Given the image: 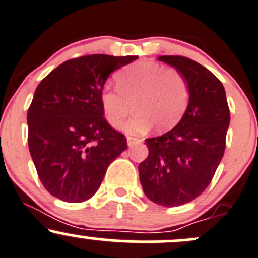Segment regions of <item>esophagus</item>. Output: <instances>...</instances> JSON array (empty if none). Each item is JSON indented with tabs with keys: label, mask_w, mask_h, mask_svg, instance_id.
Listing matches in <instances>:
<instances>
[{
	"label": "esophagus",
	"mask_w": 258,
	"mask_h": 258,
	"mask_svg": "<svg viewBox=\"0 0 258 258\" xmlns=\"http://www.w3.org/2000/svg\"><path fill=\"white\" fill-rule=\"evenodd\" d=\"M140 142H142V140L138 139V138H133V137L126 138V143H128L129 147H133V145H135V144H139Z\"/></svg>",
	"instance_id": "34e87169"
}]
</instances>
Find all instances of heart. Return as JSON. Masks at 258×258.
I'll list each match as a JSON object with an SVG mask.
<instances>
[{"label":"heart","instance_id":"heart-1","mask_svg":"<svg viewBox=\"0 0 258 258\" xmlns=\"http://www.w3.org/2000/svg\"><path fill=\"white\" fill-rule=\"evenodd\" d=\"M116 87L104 86L99 102L105 118L119 126L135 107V113L124 125L129 134L172 128L181 119L188 104L187 82L175 68H164L154 62H140L116 74Z\"/></svg>","mask_w":258,"mask_h":258}]
</instances>
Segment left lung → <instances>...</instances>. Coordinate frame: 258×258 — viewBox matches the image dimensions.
I'll return each mask as SVG.
<instances>
[{
    "instance_id": "1",
    "label": "left lung",
    "mask_w": 258,
    "mask_h": 258,
    "mask_svg": "<svg viewBox=\"0 0 258 258\" xmlns=\"http://www.w3.org/2000/svg\"><path fill=\"white\" fill-rule=\"evenodd\" d=\"M185 77L188 104L175 128L145 139L149 155L139 179L149 200L165 208L184 205L209 186L225 153L230 109L221 82L208 68L181 55H160Z\"/></svg>"
}]
</instances>
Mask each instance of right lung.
Instances as JSON below:
<instances>
[{"instance_id":"add662e5","label":"right lung","mask_w":258,"mask_h":258,"mask_svg":"<svg viewBox=\"0 0 258 258\" xmlns=\"http://www.w3.org/2000/svg\"><path fill=\"white\" fill-rule=\"evenodd\" d=\"M137 55L90 54L53 70L34 92L27 113L28 148L44 188L66 203L92 198L108 166L128 148L105 120L100 90L111 72Z\"/></svg>"}]
</instances>
